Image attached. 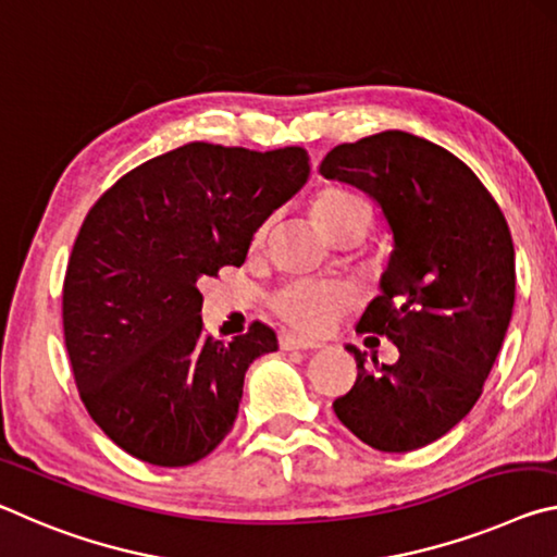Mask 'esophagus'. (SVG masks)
<instances>
[{
	"label": "esophagus",
	"mask_w": 557,
	"mask_h": 557,
	"mask_svg": "<svg viewBox=\"0 0 557 557\" xmlns=\"http://www.w3.org/2000/svg\"><path fill=\"white\" fill-rule=\"evenodd\" d=\"M278 345H281V350H318V348H321L318 343L298 338V335H294V333L278 335Z\"/></svg>",
	"instance_id": "esophagus-1"
}]
</instances>
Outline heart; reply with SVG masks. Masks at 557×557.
I'll return each instance as SVG.
<instances>
[{
	"mask_svg": "<svg viewBox=\"0 0 557 557\" xmlns=\"http://www.w3.org/2000/svg\"><path fill=\"white\" fill-rule=\"evenodd\" d=\"M311 212L315 224L325 234L338 239L343 230L350 224L372 222V205L358 193L350 189H323L311 202ZM271 230V219L263 222L253 234V246H263ZM355 304V296L348 286L331 284V281H288L271 298V308L281 321L306 335H323L333 327V323Z\"/></svg>",
	"mask_w": 557,
	"mask_h": 557,
	"instance_id": "obj_1",
	"label": "heart"
}]
</instances>
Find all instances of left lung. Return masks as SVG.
Wrapping results in <instances>:
<instances>
[{"instance_id": "8db88e82", "label": "left lung", "mask_w": 557, "mask_h": 557, "mask_svg": "<svg viewBox=\"0 0 557 557\" xmlns=\"http://www.w3.org/2000/svg\"><path fill=\"white\" fill-rule=\"evenodd\" d=\"M321 175L380 205L395 249L358 331L387 335L395 364L358 360L335 414L377 451L405 454L454 430L481 397L508 331L516 257L488 189L449 150L405 131L325 154Z\"/></svg>"}]
</instances>
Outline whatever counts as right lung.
<instances>
[{"instance_id":"add662e5","label":"right lung","mask_w":557,"mask_h":557,"mask_svg":"<svg viewBox=\"0 0 557 557\" xmlns=\"http://www.w3.org/2000/svg\"><path fill=\"white\" fill-rule=\"evenodd\" d=\"M308 175L304 148L187 143L88 212L63 281V338L88 414L135 459L189 467L232 432L246 370L278 341L259 321L232 343L205 335L197 284L242 267Z\"/></svg>"}]
</instances>
